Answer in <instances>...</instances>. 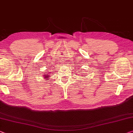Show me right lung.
Segmentation results:
<instances>
[{"instance_id":"obj_1","label":"right lung","mask_w":133,"mask_h":133,"mask_svg":"<svg viewBox=\"0 0 133 133\" xmlns=\"http://www.w3.org/2000/svg\"><path fill=\"white\" fill-rule=\"evenodd\" d=\"M50 71H49V72H47L45 74H44V78H49V77L50 75ZM47 80H48V79H47Z\"/></svg>"}]
</instances>
